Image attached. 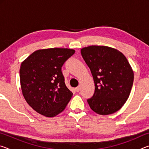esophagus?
Wrapping results in <instances>:
<instances>
[{
    "label": "esophagus",
    "mask_w": 149,
    "mask_h": 149,
    "mask_svg": "<svg viewBox=\"0 0 149 149\" xmlns=\"http://www.w3.org/2000/svg\"><path fill=\"white\" fill-rule=\"evenodd\" d=\"M75 91H76V92H79V90H80V87H77L75 89Z\"/></svg>",
    "instance_id": "1"
}]
</instances>
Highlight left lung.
Masks as SVG:
<instances>
[{
  "mask_svg": "<svg viewBox=\"0 0 149 149\" xmlns=\"http://www.w3.org/2000/svg\"><path fill=\"white\" fill-rule=\"evenodd\" d=\"M95 83V93L87 100L90 108L100 115L113 114L129 97L134 74L126 57L119 50L92 45L81 49Z\"/></svg>",
  "mask_w": 149,
  "mask_h": 149,
  "instance_id": "left-lung-1",
  "label": "left lung"
}]
</instances>
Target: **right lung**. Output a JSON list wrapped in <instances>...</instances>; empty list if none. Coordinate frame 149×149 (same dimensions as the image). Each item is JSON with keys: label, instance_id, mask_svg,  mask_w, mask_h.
<instances>
[{"label": "right lung", "instance_id": "obj_1", "mask_svg": "<svg viewBox=\"0 0 149 149\" xmlns=\"http://www.w3.org/2000/svg\"><path fill=\"white\" fill-rule=\"evenodd\" d=\"M75 53L74 49H39L22 62L19 69L22 94L30 107L46 117H54L65 109L73 95L68 89L62 66Z\"/></svg>", "mask_w": 149, "mask_h": 149}]
</instances>
